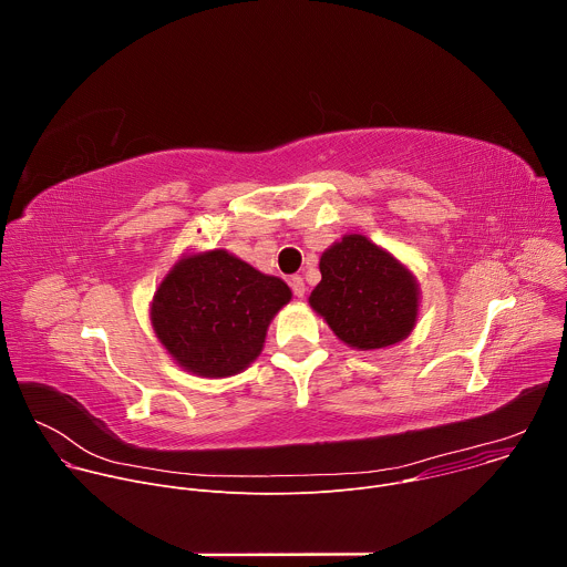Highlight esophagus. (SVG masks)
Masks as SVG:
<instances>
[{"mask_svg":"<svg viewBox=\"0 0 567 567\" xmlns=\"http://www.w3.org/2000/svg\"><path fill=\"white\" fill-rule=\"evenodd\" d=\"M289 285H291V289H293V293H296V298H302L305 296V291H307V287H305V280L300 278V276H291V280H289Z\"/></svg>","mask_w":567,"mask_h":567,"instance_id":"esophagus-1","label":"esophagus"}]
</instances>
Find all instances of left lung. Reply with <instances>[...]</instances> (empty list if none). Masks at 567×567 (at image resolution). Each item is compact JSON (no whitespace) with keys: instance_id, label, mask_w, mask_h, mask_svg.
Masks as SVG:
<instances>
[{"instance_id":"left-lung-1","label":"left lung","mask_w":567,"mask_h":567,"mask_svg":"<svg viewBox=\"0 0 567 567\" xmlns=\"http://www.w3.org/2000/svg\"><path fill=\"white\" fill-rule=\"evenodd\" d=\"M318 267L322 278L309 305L352 350L390 348L415 330V274L365 235H343L322 251Z\"/></svg>"}]
</instances>
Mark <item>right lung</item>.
Here are the masks:
<instances>
[{
	"instance_id": "add662e5",
	"label": "right lung",
	"mask_w": 567,
	"mask_h": 567,
	"mask_svg": "<svg viewBox=\"0 0 567 567\" xmlns=\"http://www.w3.org/2000/svg\"><path fill=\"white\" fill-rule=\"evenodd\" d=\"M289 300L285 280L226 249L193 251L156 287L150 322L179 368L221 379L247 370L260 357L274 316Z\"/></svg>"
}]
</instances>
